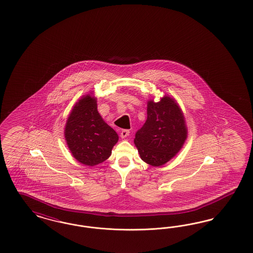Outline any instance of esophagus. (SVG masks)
<instances>
[{
    "mask_svg": "<svg viewBox=\"0 0 253 253\" xmlns=\"http://www.w3.org/2000/svg\"><path fill=\"white\" fill-rule=\"evenodd\" d=\"M128 135H129V130H127V129H123V130L121 131V133H120V137H121L122 139L126 138Z\"/></svg>",
    "mask_w": 253,
    "mask_h": 253,
    "instance_id": "obj_1",
    "label": "esophagus"
}]
</instances>
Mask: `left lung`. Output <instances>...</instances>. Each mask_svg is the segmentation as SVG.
Instances as JSON below:
<instances>
[{
	"mask_svg": "<svg viewBox=\"0 0 253 253\" xmlns=\"http://www.w3.org/2000/svg\"><path fill=\"white\" fill-rule=\"evenodd\" d=\"M187 138L185 116L173 97L165 94L159 102L148 100L146 122L134 139L140 159L162 166L176 156Z\"/></svg>",
	"mask_w": 253,
	"mask_h": 253,
	"instance_id": "left-lung-1",
	"label": "left lung"
}]
</instances>
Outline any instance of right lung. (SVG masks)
I'll use <instances>...</instances> for the list:
<instances>
[{
	"label": "right lung",
	"instance_id": "obj_1",
	"mask_svg": "<svg viewBox=\"0 0 253 253\" xmlns=\"http://www.w3.org/2000/svg\"><path fill=\"white\" fill-rule=\"evenodd\" d=\"M65 139L72 156L86 166L98 165L112 155L119 137L98 113L94 91L73 106L66 120Z\"/></svg>",
	"mask_w": 253,
	"mask_h": 253
}]
</instances>
